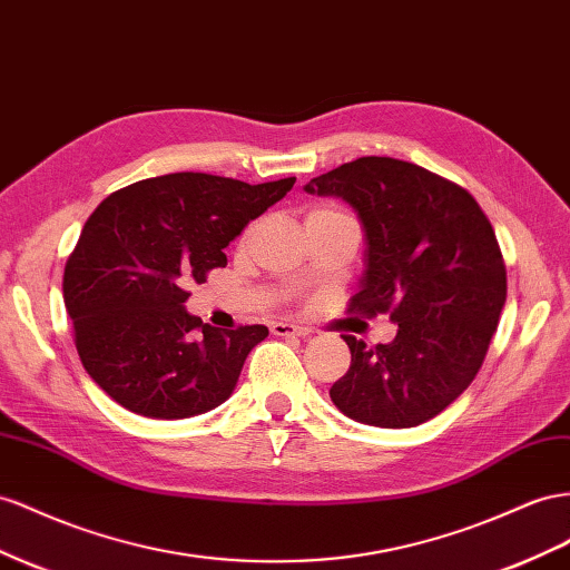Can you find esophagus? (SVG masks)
I'll return each mask as SVG.
<instances>
[{"instance_id": "esophagus-1", "label": "esophagus", "mask_w": 570, "mask_h": 570, "mask_svg": "<svg viewBox=\"0 0 570 570\" xmlns=\"http://www.w3.org/2000/svg\"><path fill=\"white\" fill-rule=\"evenodd\" d=\"M271 333L273 335H309L312 328L297 326V323H289V321H273L271 323Z\"/></svg>"}]
</instances>
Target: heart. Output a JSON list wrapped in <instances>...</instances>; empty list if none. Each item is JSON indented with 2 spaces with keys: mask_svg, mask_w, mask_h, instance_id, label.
Wrapping results in <instances>:
<instances>
[{
  "mask_svg": "<svg viewBox=\"0 0 570 570\" xmlns=\"http://www.w3.org/2000/svg\"><path fill=\"white\" fill-rule=\"evenodd\" d=\"M328 215H345V213L335 210V208H331V206H318V208H312L309 213H306V223L316 220V218H328Z\"/></svg>",
  "mask_w": 570,
  "mask_h": 570,
  "instance_id": "heart-1",
  "label": "heart"
}]
</instances>
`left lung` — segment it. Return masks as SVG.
Here are the masks:
<instances>
[{
  "mask_svg": "<svg viewBox=\"0 0 570 570\" xmlns=\"http://www.w3.org/2000/svg\"><path fill=\"white\" fill-rule=\"evenodd\" d=\"M341 196L364 225V275L350 309L389 314L391 343L343 335L350 368L331 389L350 420L405 429L436 417L480 372L505 304V264L480 204L424 167L366 156L304 187Z\"/></svg>",
  "mask_w": 570,
  "mask_h": 570,
  "instance_id": "1",
  "label": "left lung"
}]
</instances>
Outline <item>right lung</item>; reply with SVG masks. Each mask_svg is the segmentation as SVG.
Masks as SVG:
<instances>
[{
    "instance_id": "obj_1",
    "label": "right lung",
    "mask_w": 570,
    "mask_h": 570,
    "mask_svg": "<svg viewBox=\"0 0 570 570\" xmlns=\"http://www.w3.org/2000/svg\"><path fill=\"white\" fill-rule=\"evenodd\" d=\"M206 173L134 181L90 213L65 266L81 364L115 403L184 420L233 395L266 326L213 328L184 309L189 283L225 268V247L292 189Z\"/></svg>"
}]
</instances>
